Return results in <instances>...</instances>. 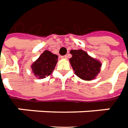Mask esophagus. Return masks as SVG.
<instances>
[{
  "instance_id": "1",
  "label": "esophagus",
  "mask_w": 128,
  "mask_h": 128,
  "mask_svg": "<svg viewBox=\"0 0 128 128\" xmlns=\"http://www.w3.org/2000/svg\"><path fill=\"white\" fill-rule=\"evenodd\" d=\"M61 58H64V59H67V58H68V56H61Z\"/></svg>"
}]
</instances>
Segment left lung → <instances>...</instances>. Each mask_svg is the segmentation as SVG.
Here are the masks:
<instances>
[{"mask_svg": "<svg viewBox=\"0 0 128 128\" xmlns=\"http://www.w3.org/2000/svg\"><path fill=\"white\" fill-rule=\"evenodd\" d=\"M72 58L70 62L74 74L84 80L90 81L95 79L100 72L102 63L90 56L83 50H71Z\"/></svg>", "mask_w": 128, "mask_h": 128, "instance_id": "left-lung-1", "label": "left lung"}]
</instances>
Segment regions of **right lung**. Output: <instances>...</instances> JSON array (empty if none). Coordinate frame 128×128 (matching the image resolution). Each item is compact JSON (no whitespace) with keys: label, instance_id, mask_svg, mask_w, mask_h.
I'll list each match as a JSON object with an SVG mask.
<instances>
[{"label":"right lung","instance_id":"obj_1","mask_svg":"<svg viewBox=\"0 0 128 128\" xmlns=\"http://www.w3.org/2000/svg\"><path fill=\"white\" fill-rule=\"evenodd\" d=\"M58 56L46 50L34 62L31 68L34 74L38 79H43L50 75L58 62Z\"/></svg>","mask_w":128,"mask_h":128}]
</instances>
